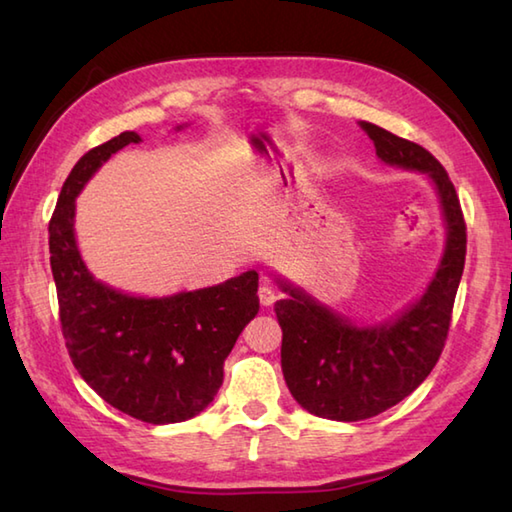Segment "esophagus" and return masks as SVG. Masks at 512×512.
I'll return each mask as SVG.
<instances>
[{"mask_svg": "<svg viewBox=\"0 0 512 512\" xmlns=\"http://www.w3.org/2000/svg\"><path fill=\"white\" fill-rule=\"evenodd\" d=\"M257 295H259V303H262V306H273V303L277 301V292L273 290V288H270L268 284H262V286H259V292H257Z\"/></svg>", "mask_w": 512, "mask_h": 512, "instance_id": "34e87169", "label": "esophagus"}]
</instances>
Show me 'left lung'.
<instances>
[{"mask_svg": "<svg viewBox=\"0 0 512 512\" xmlns=\"http://www.w3.org/2000/svg\"><path fill=\"white\" fill-rule=\"evenodd\" d=\"M376 156L389 167L422 173L438 195L444 250L422 295L394 317L356 323L308 290L275 275L286 299L275 303L284 339L281 372L299 405L319 418L356 422L398 405L431 374L447 341L458 292L466 226L458 193L427 149L361 121Z\"/></svg>", "mask_w": 512, "mask_h": 512, "instance_id": "obj_1", "label": "left lung"}]
</instances>
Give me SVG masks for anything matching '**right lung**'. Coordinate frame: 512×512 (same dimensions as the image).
<instances>
[{
	"label": "right lung",
	"instance_id": "add662e5",
	"mask_svg": "<svg viewBox=\"0 0 512 512\" xmlns=\"http://www.w3.org/2000/svg\"><path fill=\"white\" fill-rule=\"evenodd\" d=\"M132 143L143 138L123 132L76 162L48 226L50 266L76 372L114 409L149 424H171L198 416L222 387L224 358L259 312V275L246 270L217 286L143 297L90 273L76 242V198L116 151Z\"/></svg>",
	"mask_w": 512,
	"mask_h": 512
}]
</instances>
